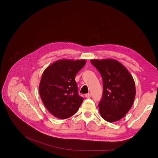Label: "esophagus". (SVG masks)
Masks as SVG:
<instances>
[{"label": "esophagus", "instance_id": "34e87169", "mask_svg": "<svg viewBox=\"0 0 158 158\" xmlns=\"http://www.w3.org/2000/svg\"><path fill=\"white\" fill-rule=\"evenodd\" d=\"M85 97H86V98H89V97H91V94H90L89 93L86 94L85 95Z\"/></svg>", "mask_w": 158, "mask_h": 158}]
</instances>
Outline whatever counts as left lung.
Wrapping results in <instances>:
<instances>
[{
  "label": "left lung",
  "mask_w": 158,
  "mask_h": 158,
  "mask_svg": "<svg viewBox=\"0 0 158 158\" xmlns=\"http://www.w3.org/2000/svg\"><path fill=\"white\" fill-rule=\"evenodd\" d=\"M92 64L101 73L103 94L98 103L101 117L109 122L122 118L133 104L136 88L126 68L114 60H93Z\"/></svg>",
  "instance_id": "obj_1"
}]
</instances>
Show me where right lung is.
<instances>
[{
	"mask_svg": "<svg viewBox=\"0 0 158 158\" xmlns=\"http://www.w3.org/2000/svg\"><path fill=\"white\" fill-rule=\"evenodd\" d=\"M82 60H61L44 70L39 92L47 110L54 117L66 119L77 112L83 101L78 94L76 74L85 65Z\"/></svg>",
	"mask_w": 158,
	"mask_h": 158,
	"instance_id": "1",
	"label": "right lung"
}]
</instances>
